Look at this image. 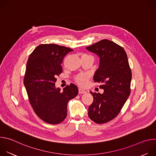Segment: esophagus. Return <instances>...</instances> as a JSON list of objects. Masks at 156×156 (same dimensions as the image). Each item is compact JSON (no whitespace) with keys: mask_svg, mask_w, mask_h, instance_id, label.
<instances>
[{"mask_svg":"<svg viewBox=\"0 0 156 156\" xmlns=\"http://www.w3.org/2000/svg\"><path fill=\"white\" fill-rule=\"evenodd\" d=\"M86 93V91L83 90V89H81V88L79 89V93L80 94H84V93Z\"/></svg>","mask_w":156,"mask_h":156,"instance_id":"obj_1","label":"esophagus"}]
</instances>
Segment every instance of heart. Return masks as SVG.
I'll use <instances>...</instances> for the list:
<instances>
[{
  "instance_id": "b5f03b06",
  "label": "heart",
  "mask_w": 156,
  "mask_h": 156,
  "mask_svg": "<svg viewBox=\"0 0 156 156\" xmlns=\"http://www.w3.org/2000/svg\"><path fill=\"white\" fill-rule=\"evenodd\" d=\"M82 56H86V57H92L90 55H88L87 54H83ZM89 78V76L87 74H84V73H81V74H79L78 75L76 78H75V80L76 81V83L81 85V86H84L86 84V81Z\"/></svg>"
}]
</instances>
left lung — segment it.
I'll return each mask as SVG.
<instances>
[{
    "mask_svg": "<svg viewBox=\"0 0 156 156\" xmlns=\"http://www.w3.org/2000/svg\"><path fill=\"white\" fill-rule=\"evenodd\" d=\"M86 49L99 57L94 81L104 90L102 94L90 91L94 100L89 107L88 116L102 124L115 118L128 98L131 71L124 49L113 41L103 39Z\"/></svg>",
    "mask_w": 156,
    "mask_h": 156,
    "instance_id": "1",
    "label": "left lung"
}]
</instances>
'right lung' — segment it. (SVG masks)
<instances>
[{"mask_svg": "<svg viewBox=\"0 0 156 156\" xmlns=\"http://www.w3.org/2000/svg\"><path fill=\"white\" fill-rule=\"evenodd\" d=\"M72 49L54 44H41L30 54L24 77L30 102L36 114L44 122L58 124L67 115V104L78 94L72 83L61 91L56 88V76L62 72L63 58Z\"/></svg>", "mask_w": 156, "mask_h": 156, "instance_id": "add662e5", "label": "right lung"}]
</instances>
